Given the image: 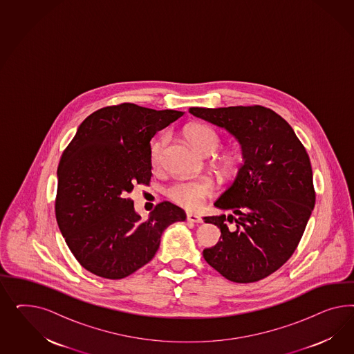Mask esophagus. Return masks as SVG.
<instances>
[{
    "instance_id": "1",
    "label": "esophagus",
    "mask_w": 354,
    "mask_h": 354,
    "mask_svg": "<svg viewBox=\"0 0 354 354\" xmlns=\"http://www.w3.org/2000/svg\"><path fill=\"white\" fill-rule=\"evenodd\" d=\"M187 221H188V222H191V223H203V222H204V221H203V218H201L200 215L192 214V213L187 214Z\"/></svg>"
}]
</instances>
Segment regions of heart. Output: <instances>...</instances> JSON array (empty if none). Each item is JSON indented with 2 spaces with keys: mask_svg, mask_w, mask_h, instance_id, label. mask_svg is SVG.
<instances>
[{
  "mask_svg": "<svg viewBox=\"0 0 354 354\" xmlns=\"http://www.w3.org/2000/svg\"><path fill=\"white\" fill-rule=\"evenodd\" d=\"M187 139L191 141L193 147L205 156L213 154L221 145V135L213 127L197 123L188 127L185 131ZM166 147V138L162 136L151 144L150 148V163L153 167H158L161 165L163 150ZM237 165V156L234 151H225L218 160V169L225 174H230L235 170ZM215 191V184L210 178H200L193 180H182L171 184L166 194L179 206L187 210H197L205 200L212 197Z\"/></svg>",
  "mask_w": 354,
  "mask_h": 354,
  "instance_id": "obj_1",
  "label": "heart"
}]
</instances>
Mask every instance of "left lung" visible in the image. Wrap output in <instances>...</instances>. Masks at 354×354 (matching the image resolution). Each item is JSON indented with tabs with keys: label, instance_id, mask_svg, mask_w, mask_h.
<instances>
[{
	"label": "left lung",
	"instance_id": "8db88e82",
	"mask_svg": "<svg viewBox=\"0 0 354 354\" xmlns=\"http://www.w3.org/2000/svg\"><path fill=\"white\" fill-rule=\"evenodd\" d=\"M189 113L235 135L244 156L235 180L214 203L231 214L204 218L222 232L215 247L205 249V261L235 283L268 278L296 250L315 205L309 154L288 122L268 107Z\"/></svg>",
	"mask_w": 354,
	"mask_h": 354
}]
</instances>
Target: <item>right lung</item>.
Returning a JSON list of instances; mask_svg holds the SVG:
<instances>
[{
	"label": "right lung",
	"instance_id": "right-lung-1",
	"mask_svg": "<svg viewBox=\"0 0 354 354\" xmlns=\"http://www.w3.org/2000/svg\"><path fill=\"white\" fill-rule=\"evenodd\" d=\"M183 111L131 102L98 109L79 126L58 165L55 218L77 262L101 278L123 279L150 262L162 232L185 221L179 206L157 205L147 221L129 193L149 185L150 140Z\"/></svg>",
	"mask_w": 354,
	"mask_h": 354
}]
</instances>
